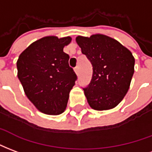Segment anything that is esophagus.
Masks as SVG:
<instances>
[{"label": "esophagus", "mask_w": 152, "mask_h": 152, "mask_svg": "<svg viewBox=\"0 0 152 152\" xmlns=\"http://www.w3.org/2000/svg\"><path fill=\"white\" fill-rule=\"evenodd\" d=\"M75 74L77 75H78V74H79V67L78 66H77V67H75Z\"/></svg>", "instance_id": "1"}]
</instances>
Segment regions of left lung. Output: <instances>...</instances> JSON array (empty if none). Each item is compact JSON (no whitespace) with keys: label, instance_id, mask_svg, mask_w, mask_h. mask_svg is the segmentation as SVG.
I'll use <instances>...</instances> for the list:
<instances>
[{"label":"left lung","instance_id":"1","mask_svg":"<svg viewBox=\"0 0 152 152\" xmlns=\"http://www.w3.org/2000/svg\"><path fill=\"white\" fill-rule=\"evenodd\" d=\"M76 42L92 65L91 83L83 88L91 108L97 111L115 108L130 86L135 62L132 53L115 39L102 34L78 35Z\"/></svg>","mask_w":152,"mask_h":152}]
</instances>
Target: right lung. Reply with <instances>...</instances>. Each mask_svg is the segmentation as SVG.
I'll return each instance as SVG.
<instances>
[{
    "label": "right lung",
    "mask_w": 152,
    "mask_h": 152,
    "mask_svg": "<svg viewBox=\"0 0 152 152\" xmlns=\"http://www.w3.org/2000/svg\"><path fill=\"white\" fill-rule=\"evenodd\" d=\"M71 40L70 36H45L29 45L18 59V77L24 92L43 113L59 115L66 108L77 79L69 65V56L63 52Z\"/></svg>",
    "instance_id": "right-lung-1"
}]
</instances>
